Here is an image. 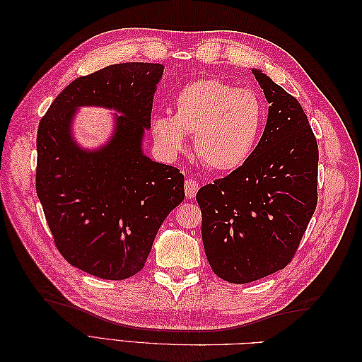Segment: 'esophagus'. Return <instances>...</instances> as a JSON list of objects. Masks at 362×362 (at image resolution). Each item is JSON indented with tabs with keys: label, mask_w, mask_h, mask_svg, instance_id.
Wrapping results in <instances>:
<instances>
[{
	"label": "esophagus",
	"mask_w": 362,
	"mask_h": 362,
	"mask_svg": "<svg viewBox=\"0 0 362 362\" xmlns=\"http://www.w3.org/2000/svg\"><path fill=\"white\" fill-rule=\"evenodd\" d=\"M184 190H185V196H187L189 199H193L194 196H196V193H198V190H199V185H198V182H196L194 180L187 178V180H185V182H184Z\"/></svg>",
	"instance_id": "34e87169"
}]
</instances>
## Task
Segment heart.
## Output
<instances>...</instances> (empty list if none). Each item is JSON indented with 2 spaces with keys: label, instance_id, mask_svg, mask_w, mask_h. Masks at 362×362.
Returning a JSON list of instances; mask_svg holds the SVG:
<instances>
[{
  "label": "heart",
  "instance_id": "1",
  "mask_svg": "<svg viewBox=\"0 0 362 362\" xmlns=\"http://www.w3.org/2000/svg\"><path fill=\"white\" fill-rule=\"evenodd\" d=\"M266 122V107L252 89L222 80L187 84L173 98V115L151 119V134L164 158H175L193 134V151L206 168L229 172L254 152Z\"/></svg>",
  "mask_w": 362,
  "mask_h": 362
}]
</instances>
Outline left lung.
<instances>
[{
    "label": "left lung",
    "mask_w": 362,
    "mask_h": 362,
    "mask_svg": "<svg viewBox=\"0 0 362 362\" xmlns=\"http://www.w3.org/2000/svg\"><path fill=\"white\" fill-rule=\"evenodd\" d=\"M252 72L269 103L264 133L242 166L196 194L206 259L233 284L286 267L317 205L319 149L308 117L270 76Z\"/></svg>",
    "instance_id": "left-lung-1"
}]
</instances>
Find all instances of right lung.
<instances>
[{
    "instance_id": "add662e5",
    "label": "right lung",
    "mask_w": 362,
    "mask_h": 362,
    "mask_svg": "<svg viewBox=\"0 0 362 362\" xmlns=\"http://www.w3.org/2000/svg\"><path fill=\"white\" fill-rule=\"evenodd\" d=\"M163 69L131 62L80 76L39 124L36 190L54 242L69 264L101 279L144 269L164 218L184 201L180 169L144 151ZM81 106L115 112L112 134L100 147L86 148L73 134Z\"/></svg>"
}]
</instances>
